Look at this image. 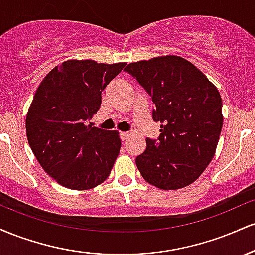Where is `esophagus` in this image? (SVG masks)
I'll list each match as a JSON object with an SVG mask.
<instances>
[{"label": "esophagus", "mask_w": 255, "mask_h": 255, "mask_svg": "<svg viewBox=\"0 0 255 255\" xmlns=\"http://www.w3.org/2000/svg\"><path fill=\"white\" fill-rule=\"evenodd\" d=\"M129 135H130V134L128 133V131H121V133H120V137H121L122 141H125V140H127L128 137H129Z\"/></svg>", "instance_id": "34e87169"}]
</instances>
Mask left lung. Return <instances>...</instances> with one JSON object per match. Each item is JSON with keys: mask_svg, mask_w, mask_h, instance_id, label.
Here are the masks:
<instances>
[{"mask_svg": "<svg viewBox=\"0 0 255 255\" xmlns=\"http://www.w3.org/2000/svg\"><path fill=\"white\" fill-rule=\"evenodd\" d=\"M125 71L152 98V119L160 122L158 139L147 137L146 150L135 158L141 176L165 191L193 183L212 160L221 135L218 90L178 56L129 63Z\"/></svg>", "mask_w": 255, "mask_h": 255, "instance_id": "8db88e82", "label": "left lung"}]
</instances>
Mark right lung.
Here are the masks:
<instances>
[{
	"label": "right lung",
	"mask_w": 255,
	"mask_h": 255,
	"mask_svg": "<svg viewBox=\"0 0 255 255\" xmlns=\"http://www.w3.org/2000/svg\"><path fill=\"white\" fill-rule=\"evenodd\" d=\"M126 63L69 60L43 79L26 116L28 144L61 186L85 191L109 176L121 148L116 130L92 127L102 92Z\"/></svg>",
	"instance_id": "obj_1"
}]
</instances>
